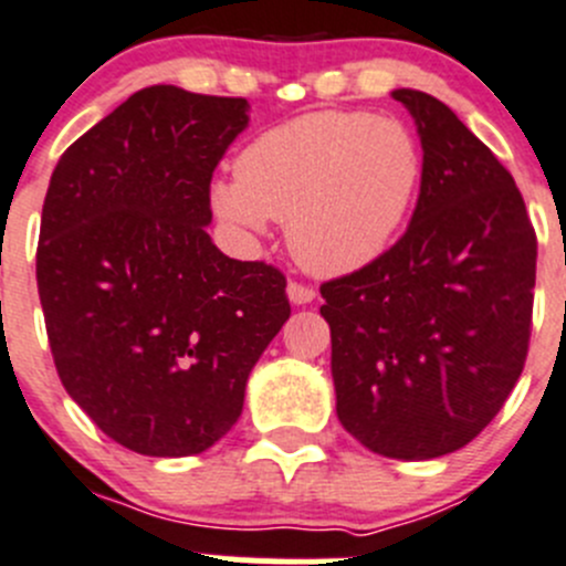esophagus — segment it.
Wrapping results in <instances>:
<instances>
[{
	"label": "esophagus",
	"instance_id": "34e87169",
	"mask_svg": "<svg viewBox=\"0 0 566 566\" xmlns=\"http://www.w3.org/2000/svg\"><path fill=\"white\" fill-rule=\"evenodd\" d=\"M285 294H289V300L294 302V305H311V302L316 300V291L305 283H289Z\"/></svg>",
	"mask_w": 566,
	"mask_h": 566
}]
</instances>
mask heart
Segmentation results:
<instances>
[{"label": "heart", "instance_id": "1", "mask_svg": "<svg viewBox=\"0 0 566 566\" xmlns=\"http://www.w3.org/2000/svg\"><path fill=\"white\" fill-rule=\"evenodd\" d=\"M421 181L423 150L405 123L327 109L255 137L239 156L237 181L211 187V206L242 233L285 222L305 270L346 275L388 250Z\"/></svg>", "mask_w": 566, "mask_h": 566}]
</instances>
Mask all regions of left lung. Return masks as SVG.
I'll list each match as a JSON object with an SVG mask.
<instances>
[{
    "label": "left lung",
    "mask_w": 566,
    "mask_h": 566,
    "mask_svg": "<svg viewBox=\"0 0 566 566\" xmlns=\"http://www.w3.org/2000/svg\"><path fill=\"white\" fill-rule=\"evenodd\" d=\"M410 109L423 181L405 237L352 275L322 283L335 412L390 460L468 446L523 374L536 233L514 178L434 95Z\"/></svg>",
    "instance_id": "1"
}]
</instances>
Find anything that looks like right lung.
<instances>
[{
    "instance_id": "right-lung-1",
    "label": "right lung",
    "mask_w": 566,
    "mask_h": 566,
    "mask_svg": "<svg viewBox=\"0 0 566 566\" xmlns=\"http://www.w3.org/2000/svg\"><path fill=\"white\" fill-rule=\"evenodd\" d=\"M244 98L134 93L82 134L49 181L38 294L71 399L145 457L211 449L291 316L285 277L217 250L211 176L244 132Z\"/></svg>"
}]
</instances>
